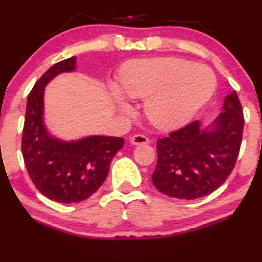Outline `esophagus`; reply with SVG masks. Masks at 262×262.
<instances>
[{"mask_svg":"<svg viewBox=\"0 0 262 262\" xmlns=\"http://www.w3.org/2000/svg\"><path fill=\"white\" fill-rule=\"evenodd\" d=\"M130 142L132 145H144L149 144V139L144 135H134L130 137Z\"/></svg>","mask_w":262,"mask_h":262,"instance_id":"1","label":"esophagus"}]
</instances>
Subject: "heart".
Wrapping results in <instances>:
<instances>
[{
	"mask_svg": "<svg viewBox=\"0 0 262 262\" xmlns=\"http://www.w3.org/2000/svg\"><path fill=\"white\" fill-rule=\"evenodd\" d=\"M216 79L204 64L176 57L136 59L125 64L120 88L112 86L121 112L130 113V99L145 100L144 112L152 126L173 130L185 125L214 94Z\"/></svg>",
	"mask_w": 262,
	"mask_h": 262,
	"instance_id": "heart-1",
	"label": "heart"
}]
</instances>
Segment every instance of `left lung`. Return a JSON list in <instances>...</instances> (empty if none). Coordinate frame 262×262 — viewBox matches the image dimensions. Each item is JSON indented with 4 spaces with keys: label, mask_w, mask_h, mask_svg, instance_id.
Returning a JSON list of instances; mask_svg holds the SVG:
<instances>
[{
    "label": "left lung",
    "mask_w": 262,
    "mask_h": 262,
    "mask_svg": "<svg viewBox=\"0 0 262 262\" xmlns=\"http://www.w3.org/2000/svg\"><path fill=\"white\" fill-rule=\"evenodd\" d=\"M222 111L208 127L195 121L158 140V163L151 180L160 192L193 200L225 182L238 158L245 126L237 93L225 97Z\"/></svg>",
    "instance_id": "8db88e82"
}]
</instances>
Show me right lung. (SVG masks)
Wrapping results in <instances>:
<instances>
[{
    "instance_id": "add662e5",
    "label": "right lung",
    "mask_w": 262,
    "mask_h": 262,
    "mask_svg": "<svg viewBox=\"0 0 262 262\" xmlns=\"http://www.w3.org/2000/svg\"><path fill=\"white\" fill-rule=\"evenodd\" d=\"M76 69V58L57 62L35 82L28 95L21 150L35 187L49 200L71 204L86 200L107 178L110 164L125 140L88 136L76 141L53 137L44 125V88L62 72Z\"/></svg>"
}]
</instances>
